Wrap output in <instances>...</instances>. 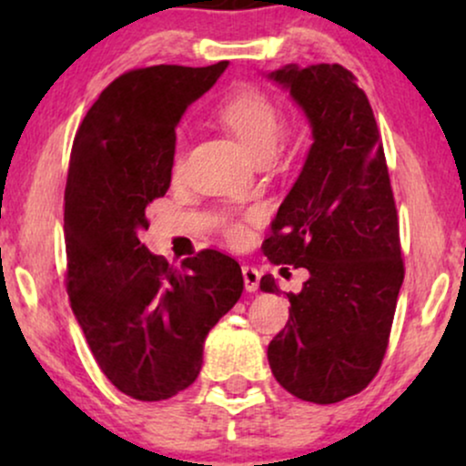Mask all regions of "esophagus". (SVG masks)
Instances as JSON below:
<instances>
[{
	"instance_id": "1",
	"label": "esophagus",
	"mask_w": 466,
	"mask_h": 466,
	"mask_svg": "<svg viewBox=\"0 0 466 466\" xmlns=\"http://www.w3.org/2000/svg\"><path fill=\"white\" fill-rule=\"evenodd\" d=\"M241 276H244V284H246V290L254 292L258 289V282H260V273L257 267H250V265H244L241 267Z\"/></svg>"
}]
</instances>
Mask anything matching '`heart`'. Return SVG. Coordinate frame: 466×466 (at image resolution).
I'll return each instance as SVG.
<instances>
[{"label":"heart","mask_w":466,"mask_h":466,"mask_svg":"<svg viewBox=\"0 0 466 466\" xmlns=\"http://www.w3.org/2000/svg\"><path fill=\"white\" fill-rule=\"evenodd\" d=\"M214 116L228 133L244 144L254 161L265 163L276 152L282 133V106L271 93L254 85H238L216 106ZM184 169V155L177 148L171 158V174L180 176ZM225 235L231 244H241L250 235L246 220H228Z\"/></svg>","instance_id":"1"}]
</instances>
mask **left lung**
<instances>
[{
    "mask_svg": "<svg viewBox=\"0 0 466 466\" xmlns=\"http://www.w3.org/2000/svg\"><path fill=\"white\" fill-rule=\"evenodd\" d=\"M303 107L314 144L273 220V265L309 271L289 292V322L267 350L297 399L339 403L371 384L384 360L405 263L381 136L367 95L346 67L318 63L271 74ZM260 289L279 292L271 276Z\"/></svg>",
    "mask_w": 466,
    "mask_h": 466,
    "instance_id": "1",
    "label": "left lung"
}]
</instances>
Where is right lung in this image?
<instances>
[{
    "label": "right lung",
    "instance_id": "obj_1",
    "mask_svg": "<svg viewBox=\"0 0 466 466\" xmlns=\"http://www.w3.org/2000/svg\"><path fill=\"white\" fill-rule=\"evenodd\" d=\"M227 66L129 69L74 137L63 199L67 297L101 373L137 400L193 384L209 329L244 290L228 254L206 248L174 267L142 244L146 209L169 188L177 120Z\"/></svg>",
    "mask_w": 466,
    "mask_h": 466
}]
</instances>
